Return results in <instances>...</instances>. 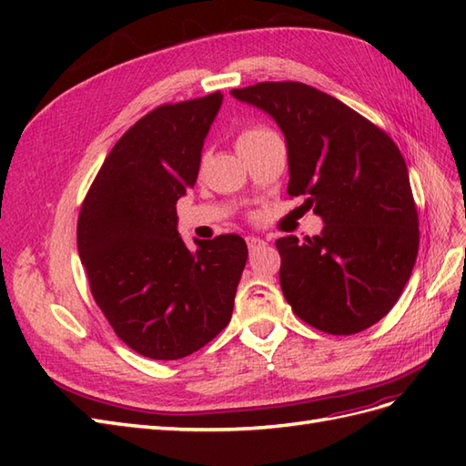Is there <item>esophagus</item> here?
Here are the masks:
<instances>
[{"label":"esophagus","mask_w":466,"mask_h":466,"mask_svg":"<svg viewBox=\"0 0 466 466\" xmlns=\"http://www.w3.org/2000/svg\"><path fill=\"white\" fill-rule=\"evenodd\" d=\"M247 245H248V250H257V248L264 247L266 241H262L260 237H247Z\"/></svg>","instance_id":"34e87169"}]
</instances>
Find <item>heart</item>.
Masks as SVG:
<instances>
[{
    "label": "heart",
    "instance_id": "heart-1",
    "mask_svg": "<svg viewBox=\"0 0 466 466\" xmlns=\"http://www.w3.org/2000/svg\"><path fill=\"white\" fill-rule=\"evenodd\" d=\"M264 132H268V130H262V128H255V130H247V132H243L241 136H238V144H241V142H245V139H250V137H257V136H260V134H264Z\"/></svg>",
    "mask_w": 466,
    "mask_h": 466
}]
</instances>
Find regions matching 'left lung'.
I'll use <instances>...</instances> for the list:
<instances>
[{"mask_svg":"<svg viewBox=\"0 0 466 466\" xmlns=\"http://www.w3.org/2000/svg\"><path fill=\"white\" fill-rule=\"evenodd\" d=\"M284 132L289 196L322 218L320 235L281 237L279 286L293 313L329 334H356L383 319L410 279L418 211L402 153L338 98L298 81L233 89Z\"/></svg>","mask_w":466,"mask_h":466,"instance_id":"8db88e82","label":"left lung"}]
</instances>
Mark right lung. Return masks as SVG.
<instances>
[{"label":"right lung","mask_w":466,"mask_h":466,"mask_svg":"<svg viewBox=\"0 0 466 466\" xmlns=\"http://www.w3.org/2000/svg\"><path fill=\"white\" fill-rule=\"evenodd\" d=\"M223 95L161 105L108 153L83 200L77 250L112 330L139 356L180 360L228 327L247 243L198 241L177 229V202L198 178L204 139Z\"/></svg>","instance_id":"obj_1"}]
</instances>
